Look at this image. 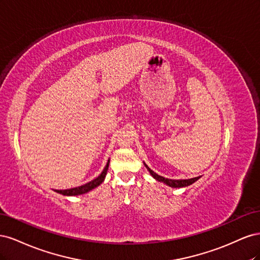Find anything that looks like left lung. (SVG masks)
<instances>
[{
    "mask_svg": "<svg viewBox=\"0 0 260 260\" xmlns=\"http://www.w3.org/2000/svg\"><path fill=\"white\" fill-rule=\"evenodd\" d=\"M144 165H145V167H146V169L148 170L149 174H151V176H152L155 180L159 181V182H164L165 184H167V185L170 186V187H185V186H188V185L193 184V183L195 182V181H198V180L201 178V177H196V178L185 179V180H172V179L164 178V177H161V176H159V175L155 174V172H154L152 169H149V167H147V165H146L145 162H144Z\"/></svg>",
    "mask_w": 260,
    "mask_h": 260,
    "instance_id": "1",
    "label": "left lung"
}]
</instances>
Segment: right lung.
Masks as SVG:
<instances>
[{"label": "right lung", "mask_w": 260, "mask_h": 260, "mask_svg": "<svg viewBox=\"0 0 260 260\" xmlns=\"http://www.w3.org/2000/svg\"><path fill=\"white\" fill-rule=\"evenodd\" d=\"M108 166H109V159L106 164L105 168L102 171V174L95 178L94 180L90 181V182L85 183L81 186H78V187H73V188H68V190H55L56 193H59L61 195H65V196H76V195H81V194H85L90 191H92L93 188L98 187L102 182H103L106 175H107V170H108Z\"/></svg>", "instance_id": "obj_1"}]
</instances>
